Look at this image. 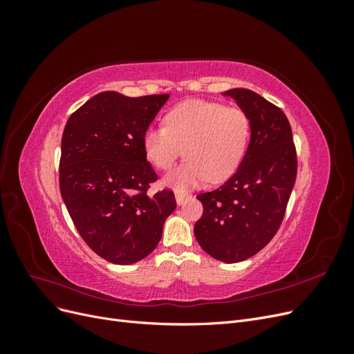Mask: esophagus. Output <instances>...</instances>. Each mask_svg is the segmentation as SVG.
Segmentation results:
<instances>
[{
    "instance_id": "obj_1",
    "label": "esophagus",
    "mask_w": 354,
    "mask_h": 354,
    "mask_svg": "<svg viewBox=\"0 0 354 354\" xmlns=\"http://www.w3.org/2000/svg\"><path fill=\"white\" fill-rule=\"evenodd\" d=\"M187 198H189L187 195H185V194H180V192H177V194H176V202L178 203V205H183L185 201H186Z\"/></svg>"
}]
</instances>
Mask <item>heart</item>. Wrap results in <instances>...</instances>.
<instances>
[{"mask_svg": "<svg viewBox=\"0 0 354 354\" xmlns=\"http://www.w3.org/2000/svg\"><path fill=\"white\" fill-rule=\"evenodd\" d=\"M165 127H149L142 146L159 169H169L185 147L187 160L165 177V185L186 192L207 181L232 177L239 168L251 137L250 118L242 109L218 102L190 99L171 108Z\"/></svg>", "mask_w": 354, "mask_h": 354, "instance_id": "b5f03b06", "label": "heart"}]
</instances>
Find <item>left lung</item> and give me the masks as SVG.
I'll return each mask as SVG.
<instances>
[{
    "instance_id": "8db88e82",
    "label": "left lung",
    "mask_w": 354,
    "mask_h": 354,
    "mask_svg": "<svg viewBox=\"0 0 354 354\" xmlns=\"http://www.w3.org/2000/svg\"><path fill=\"white\" fill-rule=\"evenodd\" d=\"M224 95L248 115L251 138L236 173L196 196L203 214L195 238L216 260L239 263L261 251L281 227L297 177V152L282 109L246 88Z\"/></svg>"
}]
</instances>
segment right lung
Segmentation results:
<instances>
[{
  "label": "right lung",
  "instance_id": "right-lung-1",
  "mask_svg": "<svg viewBox=\"0 0 354 354\" xmlns=\"http://www.w3.org/2000/svg\"><path fill=\"white\" fill-rule=\"evenodd\" d=\"M169 94L127 97L103 91L75 111L62 136L59 185L81 238L106 261L133 264L151 254L177 207L158 180L142 137Z\"/></svg>",
  "mask_w": 354,
  "mask_h": 354
}]
</instances>
